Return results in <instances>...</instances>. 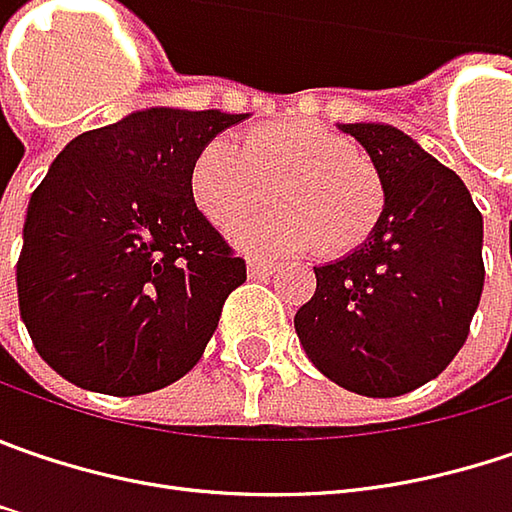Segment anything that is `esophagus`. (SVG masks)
Wrapping results in <instances>:
<instances>
[{
    "label": "esophagus",
    "instance_id": "34e87169",
    "mask_svg": "<svg viewBox=\"0 0 512 512\" xmlns=\"http://www.w3.org/2000/svg\"><path fill=\"white\" fill-rule=\"evenodd\" d=\"M275 269H278V266H275V263H269V260H260V257H252V260H249V275H252V278L272 275Z\"/></svg>",
    "mask_w": 512,
    "mask_h": 512
}]
</instances>
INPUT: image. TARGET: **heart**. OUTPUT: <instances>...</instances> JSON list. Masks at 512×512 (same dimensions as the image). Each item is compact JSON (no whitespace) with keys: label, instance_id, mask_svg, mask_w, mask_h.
<instances>
[{"label":"heart","instance_id":"1","mask_svg":"<svg viewBox=\"0 0 512 512\" xmlns=\"http://www.w3.org/2000/svg\"><path fill=\"white\" fill-rule=\"evenodd\" d=\"M191 199L217 228L237 226L275 196L284 208L231 231L249 252H327L359 246L382 217L385 188L376 170L345 136L316 121L257 127L234 147L211 138L188 173Z\"/></svg>","mask_w":512,"mask_h":512}]
</instances>
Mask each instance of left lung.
Segmentation results:
<instances>
[{"label":"left lung","mask_w":512,"mask_h":512,"mask_svg":"<svg viewBox=\"0 0 512 512\" xmlns=\"http://www.w3.org/2000/svg\"><path fill=\"white\" fill-rule=\"evenodd\" d=\"M379 170L385 208L345 257L313 266L295 313L304 353L362 397H400L464 347L484 289V220L461 176L391 124H339Z\"/></svg>","instance_id":"obj_1"}]
</instances>
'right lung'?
<instances>
[{
    "label": "right lung",
    "instance_id": "right-lung-1",
    "mask_svg": "<svg viewBox=\"0 0 512 512\" xmlns=\"http://www.w3.org/2000/svg\"><path fill=\"white\" fill-rule=\"evenodd\" d=\"M249 112L150 106L80 133L31 194L16 263L19 316L77 388L136 397L182 379L246 281L191 199L202 144Z\"/></svg>",
    "mask_w": 512,
    "mask_h": 512
}]
</instances>
